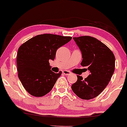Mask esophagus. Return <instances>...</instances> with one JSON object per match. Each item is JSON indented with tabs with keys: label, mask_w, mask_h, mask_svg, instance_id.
<instances>
[{
	"label": "esophagus",
	"mask_w": 127,
	"mask_h": 127,
	"mask_svg": "<svg viewBox=\"0 0 127 127\" xmlns=\"http://www.w3.org/2000/svg\"><path fill=\"white\" fill-rule=\"evenodd\" d=\"M62 73H63L64 75H69V74H71V72L68 71H62Z\"/></svg>",
	"instance_id": "34e87169"
}]
</instances>
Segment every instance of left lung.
Segmentation results:
<instances>
[{
    "label": "left lung",
    "mask_w": 127,
    "mask_h": 127,
    "mask_svg": "<svg viewBox=\"0 0 127 127\" xmlns=\"http://www.w3.org/2000/svg\"><path fill=\"white\" fill-rule=\"evenodd\" d=\"M73 39L82 52L81 65L87 66L90 74L84 79L77 75L72 90L81 99H93L104 91L111 79L115 70V56L108 47L95 37L82 36Z\"/></svg>",
    "instance_id": "left-lung-1"
}]
</instances>
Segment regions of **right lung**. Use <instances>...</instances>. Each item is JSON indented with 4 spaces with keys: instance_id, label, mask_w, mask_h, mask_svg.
Here are the masks:
<instances>
[{
    "instance_id": "1",
    "label": "right lung",
    "mask_w": 127,
    "mask_h": 127,
    "mask_svg": "<svg viewBox=\"0 0 127 127\" xmlns=\"http://www.w3.org/2000/svg\"><path fill=\"white\" fill-rule=\"evenodd\" d=\"M71 39V36L43 34L32 37L19 48L18 77L29 94L40 97L51 91L62 72L52 71L49 60L54 61L57 49Z\"/></svg>"
}]
</instances>
